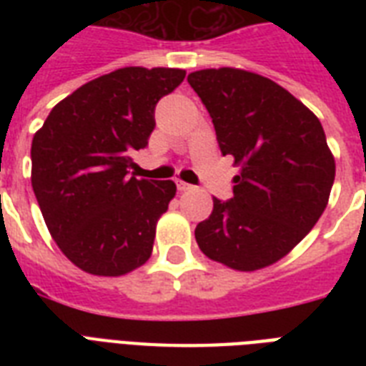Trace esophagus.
I'll list each match as a JSON object with an SVG mask.
<instances>
[{"instance_id": "1", "label": "esophagus", "mask_w": 366, "mask_h": 366, "mask_svg": "<svg viewBox=\"0 0 366 366\" xmlns=\"http://www.w3.org/2000/svg\"><path fill=\"white\" fill-rule=\"evenodd\" d=\"M177 188L180 189V192H188V189H192L194 186H192V184H188V182H182V180H177Z\"/></svg>"}]
</instances>
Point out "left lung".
<instances>
[{
  "mask_svg": "<svg viewBox=\"0 0 366 366\" xmlns=\"http://www.w3.org/2000/svg\"><path fill=\"white\" fill-rule=\"evenodd\" d=\"M212 119L222 155L239 174L234 197H212L195 241L211 260L254 272L281 260L317 224L335 182V157L321 122L267 77L237 68L189 74Z\"/></svg>",
  "mask_w": 366,
  "mask_h": 366,
  "instance_id": "left-lung-1",
  "label": "left lung"
}]
</instances>
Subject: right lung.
<instances>
[{
	"label": "right lung",
	"instance_id": "right-lung-1",
	"mask_svg": "<svg viewBox=\"0 0 366 366\" xmlns=\"http://www.w3.org/2000/svg\"><path fill=\"white\" fill-rule=\"evenodd\" d=\"M177 68H122L60 100L31 140V188L49 232L83 272L117 277L154 249L172 180L129 177L148 146L155 104L184 81Z\"/></svg>",
	"mask_w": 366,
	"mask_h": 366
}]
</instances>
